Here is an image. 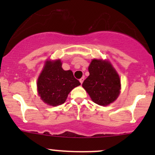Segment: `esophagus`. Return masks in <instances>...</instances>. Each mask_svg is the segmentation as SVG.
I'll use <instances>...</instances> for the list:
<instances>
[{
  "mask_svg": "<svg viewBox=\"0 0 155 155\" xmlns=\"http://www.w3.org/2000/svg\"><path fill=\"white\" fill-rule=\"evenodd\" d=\"M84 79H84V77H82L80 79H79V82H80L81 84H82V82H83Z\"/></svg>",
  "mask_w": 155,
  "mask_h": 155,
  "instance_id": "1",
  "label": "esophagus"
}]
</instances>
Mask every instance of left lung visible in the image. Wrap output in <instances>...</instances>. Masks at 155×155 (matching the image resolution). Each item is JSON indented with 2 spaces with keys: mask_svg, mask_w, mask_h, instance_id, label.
I'll use <instances>...</instances> for the list:
<instances>
[{
  "mask_svg": "<svg viewBox=\"0 0 155 155\" xmlns=\"http://www.w3.org/2000/svg\"><path fill=\"white\" fill-rule=\"evenodd\" d=\"M90 75L82 83L95 104L108 106L118 98L121 80L115 68L108 61L93 59L88 67Z\"/></svg>",
  "mask_w": 155,
  "mask_h": 155,
  "instance_id": "8db88e82",
  "label": "left lung"
}]
</instances>
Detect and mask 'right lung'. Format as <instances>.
Wrapping results in <instances>:
<instances>
[{
    "label": "right lung",
    "mask_w": 155,
    "mask_h": 155,
    "mask_svg": "<svg viewBox=\"0 0 155 155\" xmlns=\"http://www.w3.org/2000/svg\"><path fill=\"white\" fill-rule=\"evenodd\" d=\"M60 59L47 60L37 79V91L42 101L48 105L56 107L66 101L70 91L80 85L71 70L62 68Z\"/></svg>",
    "instance_id": "obj_1"
}]
</instances>
